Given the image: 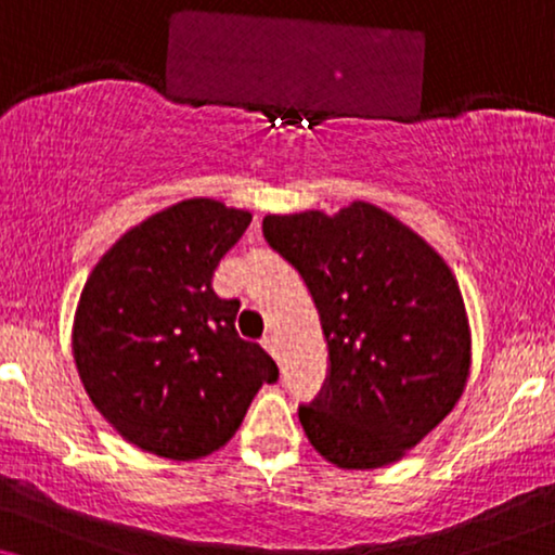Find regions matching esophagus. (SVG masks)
I'll return each instance as SVG.
<instances>
[{"label":"esophagus","instance_id":"obj_1","mask_svg":"<svg viewBox=\"0 0 555 555\" xmlns=\"http://www.w3.org/2000/svg\"><path fill=\"white\" fill-rule=\"evenodd\" d=\"M260 344H262L264 351H268V353L272 356V359H278V346H275V336H270V333H268V336H264V338L260 340Z\"/></svg>","mask_w":555,"mask_h":555}]
</instances>
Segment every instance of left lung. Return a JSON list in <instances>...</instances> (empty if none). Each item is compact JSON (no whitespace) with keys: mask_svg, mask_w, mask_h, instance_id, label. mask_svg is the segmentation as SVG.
<instances>
[{"mask_svg":"<svg viewBox=\"0 0 555 555\" xmlns=\"http://www.w3.org/2000/svg\"><path fill=\"white\" fill-rule=\"evenodd\" d=\"M262 234L300 272L328 344L325 391L298 409L310 444L340 469L401 460L452 412L469 376L452 270L369 202L268 215Z\"/></svg>","mask_w":555,"mask_h":555,"instance_id":"1","label":"left lung"}]
</instances>
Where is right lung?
Returning a JSON list of instances; mask_svg holds the SVG:
<instances>
[{"mask_svg":"<svg viewBox=\"0 0 555 555\" xmlns=\"http://www.w3.org/2000/svg\"><path fill=\"white\" fill-rule=\"evenodd\" d=\"M253 222L184 199L128 230L90 272L73 323L80 382L126 442L189 462L224 447L278 366L234 328L211 278Z\"/></svg>","mask_w":555,"mask_h":555,"instance_id":"1","label":"right lung"}]
</instances>
